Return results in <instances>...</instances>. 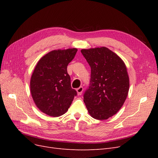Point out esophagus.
<instances>
[{
    "label": "esophagus",
    "mask_w": 158,
    "mask_h": 158,
    "mask_svg": "<svg viewBox=\"0 0 158 158\" xmlns=\"http://www.w3.org/2000/svg\"><path fill=\"white\" fill-rule=\"evenodd\" d=\"M84 90V88L82 86H80V88H78L77 89H76V91H77V93L78 95H81L82 94V92Z\"/></svg>",
    "instance_id": "1"
}]
</instances>
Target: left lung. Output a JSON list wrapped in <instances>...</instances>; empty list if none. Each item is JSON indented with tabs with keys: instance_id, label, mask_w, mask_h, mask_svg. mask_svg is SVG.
<instances>
[{
	"instance_id": "left-lung-1",
	"label": "left lung",
	"mask_w": 158,
	"mask_h": 158,
	"mask_svg": "<svg viewBox=\"0 0 158 158\" xmlns=\"http://www.w3.org/2000/svg\"><path fill=\"white\" fill-rule=\"evenodd\" d=\"M81 52L91 67L84 102L93 118L106 120L119 111L127 97V67L120 57L107 47L82 49Z\"/></svg>"
}]
</instances>
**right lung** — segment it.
Returning <instances> with one entry per match:
<instances>
[{
  "label": "right lung",
  "mask_w": 158,
  "mask_h": 158,
  "mask_svg": "<svg viewBox=\"0 0 158 158\" xmlns=\"http://www.w3.org/2000/svg\"><path fill=\"white\" fill-rule=\"evenodd\" d=\"M77 49L54 50L38 62L32 74L30 89L33 101L41 111L59 117L68 111L77 92L71 88L67 66Z\"/></svg>",
  "instance_id": "obj_1"
}]
</instances>
